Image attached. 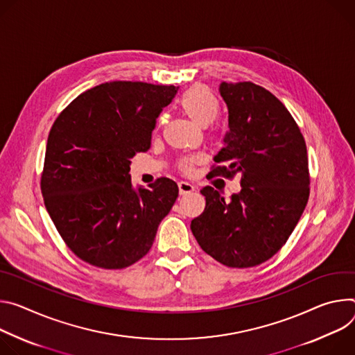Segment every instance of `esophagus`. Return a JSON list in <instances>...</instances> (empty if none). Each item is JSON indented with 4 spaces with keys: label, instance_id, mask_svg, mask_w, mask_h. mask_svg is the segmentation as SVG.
<instances>
[{
    "label": "esophagus",
    "instance_id": "34e87169",
    "mask_svg": "<svg viewBox=\"0 0 355 355\" xmlns=\"http://www.w3.org/2000/svg\"><path fill=\"white\" fill-rule=\"evenodd\" d=\"M178 186H179V193L183 196V194H187V193H190V191H193L196 187L191 184V183H189V182H179L178 183Z\"/></svg>",
    "mask_w": 355,
    "mask_h": 355
}]
</instances>
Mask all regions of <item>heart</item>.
Here are the masks:
<instances>
[{
  "label": "heart",
  "mask_w": 355,
  "mask_h": 355,
  "mask_svg": "<svg viewBox=\"0 0 355 355\" xmlns=\"http://www.w3.org/2000/svg\"><path fill=\"white\" fill-rule=\"evenodd\" d=\"M179 107L200 128L209 127L220 114V101L217 96L203 85L187 89L179 98ZM162 123L164 120L161 118L159 124ZM194 164H198V157H186L180 162L179 168L183 173L190 175Z\"/></svg>",
  "instance_id": "b5f03b06"
}]
</instances>
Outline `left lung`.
Instances as JSON below:
<instances>
[{
  "instance_id": "8db88e82",
  "label": "left lung",
  "mask_w": 355,
  "mask_h": 355,
  "mask_svg": "<svg viewBox=\"0 0 355 355\" xmlns=\"http://www.w3.org/2000/svg\"><path fill=\"white\" fill-rule=\"evenodd\" d=\"M228 108L224 148L211 176H241V190L225 202L210 186L205 211L190 228L205 252L230 268H251L288 241L309 200L304 138L288 108L251 82L220 85Z\"/></svg>"
}]
</instances>
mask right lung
<instances>
[{
	"label": "right lung",
	"instance_id": "right-lung-1",
	"mask_svg": "<svg viewBox=\"0 0 355 355\" xmlns=\"http://www.w3.org/2000/svg\"><path fill=\"white\" fill-rule=\"evenodd\" d=\"M179 87L110 82L76 97L49 132L41 189L66 245L85 262L127 268L150 250L179 187L157 179L132 186L130 165L150 148L164 107Z\"/></svg>",
	"mask_w": 355,
	"mask_h": 355
}]
</instances>
